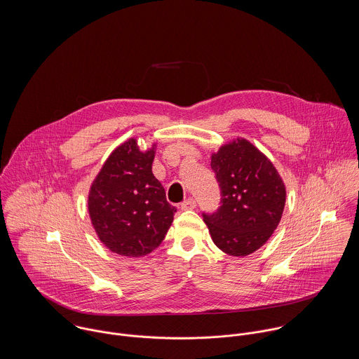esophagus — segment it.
I'll list each match as a JSON object with an SVG mask.
<instances>
[{
  "instance_id": "1",
  "label": "esophagus",
  "mask_w": 359,
  "mask_h": 359,
  "mask_svg": "<svg viewBox=\"0 0 359 359\" xmlns=\"http://www.w3.org/2000/svg\"><path fill=\"white\" fill-rule=\"evenodd\" d=\"M196 207V202H195V199H192V198H188L187 201H184L182 203H181V208L182 210H194Z\"/></svg>"
}]
</instances>
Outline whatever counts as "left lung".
I'll use <instances>...</instances> for the list:
<instances>
[{
    "label": "left lung",
    "instance_id": "obj_1",
    "mask_svg": "<svg viewBox=\"0 0 359 359\" xmlns=\"http://www.w3.org/2000/svg\"><path fill=\"white\" fill-rule=\"evenodd\" d=\"M219 187V207L203 212L211 239L229 256L259 249L276 229L286 189L273 164L246 140H238L211 156Z\"/></svg>",
    "mask_w": 359,
    "mask_h": 359
}]
</instances>
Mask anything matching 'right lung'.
Wrapping results in <instances>:
<instances>
[{
    "label": "right lung",
    "mask_w": 359,
    "mask_h": 359,
    "mask_svg": "<svg viewBox=\"0 0 359 359\" xmlns=\"http://www.w3.org/2000/svg\"><path fill=\"white\" fill-rule=\"evenodd\" d=\"M154 151L128 140L109 156L88 196L93 225L103 245L120 256L141 257L163 242L177 208L152 172Z\"/></svg>",
    "instance_id": "1"
}]
</instances>
